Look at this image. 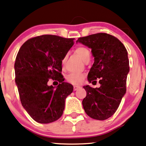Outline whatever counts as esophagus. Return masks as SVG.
Returning a JSON list of instances; mask_svg holds the SVG:
<instances>
[{
    "instance_id": "1",
    "label": "esophagus",
    "mask_w": 146,
    "mask_h": 146,
    "mask_svg": "<svg viewBox=\"0 0 146 146\" xmlns=\"http://www.w3.org/2000/svg\"><path fill=\"white\" fill-rule=\"evenodd\" d=\"M80 87L78 86H73V89H74V90H77L78 89V88H80Z\"/></svg>"
}]
</instances>
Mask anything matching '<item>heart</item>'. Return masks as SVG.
I'll list each match as a JSON object with an SVG mask.
<instances>
[{
	"label": "heart",
	"mask_w": 146,
	"mask_h": 146,
	"mask_svg": "<svg viewBox=\"0 0 146 146\" xmlns=\"http://www.w3.org/2000/svg\"><path fill=\"white\" fill-rule=\"evenodd\" d=\"M75 53L81 58V59L83 61H85V60L88 59V58H90V53L89 50H88L86 47H85V46H78V47L75 49ZM66 58H67V56H66V55L64 56L62 60V62L63 64L65 62V61H66ZM66 79V80H67L68 82L71 83L72 84L79 85L83 82L84 79V75L82 73H71L67 75Z\"/></svg>",
	"instance_id": "obj_1"
}]
</instances>
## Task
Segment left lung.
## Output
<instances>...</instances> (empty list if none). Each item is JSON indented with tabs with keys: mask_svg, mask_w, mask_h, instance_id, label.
<instances>
[{
	"mask_svg": "<svg viewBox=\"0 0 146 146\" xmlns=\"http://www.w3.org/2000/svg\"><path fill=\"white\" fill-rule=\"evenodd\" d=\"M77 42L91 48L94 63L88 75L89 82L100 88L83 87L86 91L83 108L87 115L98 120L107 119L114 115L126 91L127 75L130 67L128 52L116 37L98 33L79 38Z\"/></svg>",
	"mask_w": 146,
	"mask_h": 146,
	"instance_id": "1",
	"label": "left lung"
}]
</instances>
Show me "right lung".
Instances as JSON below:
<instances>
[{
    "label": "right lung",
    "mask_w": 146,
    "mask_h": 146,
    "mask_svg": "<svg viewBox=\"0 0 146 146\" xmlns=\"http://www.w3.org/2000/svg\"><path fill=\"white\" fill-rule=\"evenodd\" d=\"M74 40L42 35L27 40L19 49L14 64L15 81L22 105L38 123L60 119L65 99L73 92V86L64 82L61 72L62 60ZM49 78L59 82L56 89L48 86Z\"/></svg>",
    "instance_id": "add662e5"
}]
</instances>
